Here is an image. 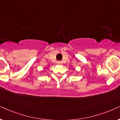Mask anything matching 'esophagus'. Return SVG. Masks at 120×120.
<instances>
[{
  "mask_svg": "<svg viewBox=\"0 0 120 120\" xmlns=\"http://www.w3.org/2000/svg\"><path fill=\"white\" fill-rule=\"evenodd\" d=\"M57 64H58V65H60V64H62V62L61 61H57Z\"/></svg>",
  "mask_w": 120,
  "mask_h": 120,
  "instance_id": "34e87169",
  "label": "esophagus"
}]
</instances>
